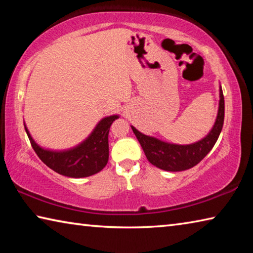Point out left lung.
Masks as SVG:
<instances>
[{
    "instance_id": "8db88e82",
    "label": "left lung",
    "mask_w": 253,
    "mask_h": 253,
    "mask_svg": "<svg viewBox=\"0 0 253 253\" xmlns=\"http://www.w3.org/2000/svg\"><path fill=\"white\" fill-rule=\"evenodd\" d=\"M219 109L213 127L207 136L195 143L186 145L169 143L154 136L145 135L134 126H130L149 163L168 172H181L199 164L215 145L223 127L224 97L221 84L219 87Z\"/></svg>"
}]
</instances>
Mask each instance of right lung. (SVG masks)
Segmentation results:
<instances>
[{
    "instance_id": "add662e5",
    "label": "right lung",
    "mask_w": 253,
    "mask_h": 253,
    "mask_svg": "<svg viewBox=\"0 0 253 253\" xmlns=\"http://www.w3.org/2000/svg\"><path fill=\"white\" fill-rule=\"evenodd\" d=\"M119 115H111L100 119L87 138L76 146L67 149H50L40 146L24 128L34 152L44 164L63 176L81 178L88 177L105 168L109 158V128Z\"/></svg>"
}]
</instances>
